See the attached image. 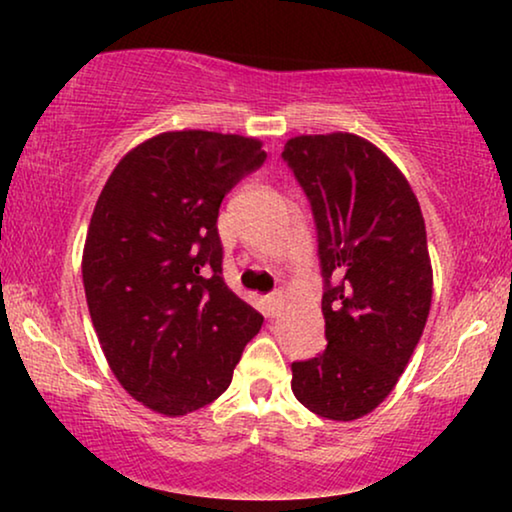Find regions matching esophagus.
Instances as JSON below:
<instances>
[{
    "label": "esophagus",
    "instance_id": "34e87169",
    "mask_svg": "<svg viewBox=\"0 0 512 512\" xmlns=\"http://www.w3.org/2000/svg\"><path fill=\"white\" fill-rule=\"evenodd\" d=\"M263 300L268 317H277V312L282 310V293H270V296H265Z\"/></svg>",
    "mask_w": 512,
    "mask_h": 512
}]
</instances>
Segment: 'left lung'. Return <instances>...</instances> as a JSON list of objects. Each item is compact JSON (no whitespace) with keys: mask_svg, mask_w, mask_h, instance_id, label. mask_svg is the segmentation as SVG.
Here are the masks:
<instances>
[{"mask_svg":"<svg viewBox=\"0 0 512 512\" xmlns=\"http://www.w3.org/2000/svg\"><path fill=\"white\" fill-rule=\"evenodd\" d=\"M282 158L312 205L328 345L291 363L314 415L352 422L396 387L426 326L433 270L424 216L387 153L352 132L300 135Z\"/></svg>","mask_w":512,"mask_h":512,"instance_id":"left-lung-1","label":"left lung"}]
</instances>
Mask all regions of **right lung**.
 <instances>
[{"label": "right lung", "instance_id": "right-lung-1", "mask_svg": "<svg viewBox=\"0 0 512 512\" xmlns=\"http://www.w3.org/2000/svg\"><path fill=\"white\" fill-rule=\"evenodd\" d=\"M263 142L174 130L109 174L83 247V289L116 380L146 408L184 417L216 401L263 317L221 277V200L263 165Z\"/></svg>", "mask_w": 512, "mask_h": 512}]
</instances>
